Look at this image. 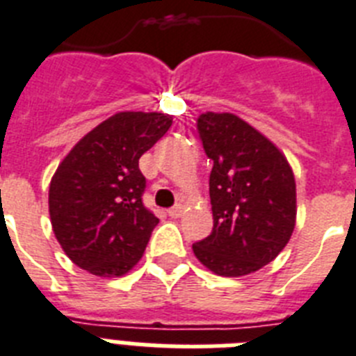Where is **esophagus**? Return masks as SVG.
Segmentation results:
<instances>
[{"label":"esophagus","mask_w":356,"mask_h":356,"mask_svg":"<svg viewBox=\"0 0 356 356\" xmlns=\"http://www.w3.org/2000/svg\"><path fill=\"white\" fill-rule=\"evenodd\" d=\"M168 215L172 217V219H179V217L183 215V206L177 204V206H173V208H170Z\"/></svg>","instance_id":"34e87169"}]
</instances>
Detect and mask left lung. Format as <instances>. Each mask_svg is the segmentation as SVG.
Here are the masks:
<instances>
[{
  "mask_svg": "<svg viewBox=\"0 0 356 356\" xmlns=\"http://www.w3.org/2000/svg\"><path fill=\"white\" fill-rule=\"evenodd\" d=\"M197 130L213 161V229L193 244V253L215 275L255 273L284 250L293 234V170L268 137L235 113H202Z\"/></svg>",
  "mask_w": 356,
  "mask_h": 356,
  "instance_id": "8db88e82",
  "label": "left lung"
}]
</instances>
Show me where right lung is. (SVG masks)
<instances>
[{"instance_id": "obj_1", "label": "right lung", "mask_w": 356, "mask_h": 356, "mask_svg": "<svg viewBox=\"0 0 356 356\" xmlns=\"http://www.w3.org/2000/svg\"><path fill=\"white\" fill-rule=\"evenodd\" d=\"M161 112H118L59 163L49 190L54 235L74 264L122 277L141 261L159 219L143 206L139 159L172 127Z\"/></svg>"}]
</instances>
